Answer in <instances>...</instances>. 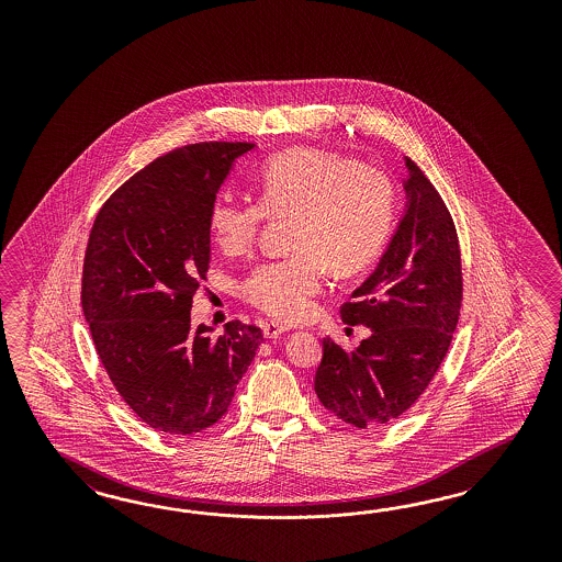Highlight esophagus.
Instances as JSON below:
<instances>
[{
  "mask_svg": "<svg viewBox=\"0 0 562 562\" xmlns=\"http://www.w3.org/2000/svg\"><path fill=\"white\" fill-rule=\"evenodd\" d=\"M289 329L286 327H282V325L278 324H266L263 325V336L268 338V340H278L280 336H284Z\"/></svg>",
  "mask_w": 562,
  "mask_h": 562,
  "instance_id": "esophagus-1",
  "label": "esophagus"
}]
</instances>
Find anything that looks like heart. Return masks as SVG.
Listing matches in <instances>:
<instances>
[{"instance_id":"obj_1","label":"heart","mask_w":562,"mask_h":562,"mask_svg":"<svg viewBox=\"0 0 562 562\" xmlns=\"http://www.w3.org/2000/svg\"><path fill=\"white\" fill-rule=\"evenodd\" d=\"M259 202L216 198L207 228L218 249L235 256L251 247L268 218H294L284 259L256 266L240 282L249 305L280 324L303 322L324 289L327 266L360 272L392 237L397 191L390 172L331 150L294 148L259 170Z\"/></svg>"}]
</instances>
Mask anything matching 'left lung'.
I'll use <instances>...</instances> for the list:
<instances>
[{"label": "left lung", "mask_w": 562, "mask_h": 562, "mask_svg": "<svg viewBox=\"0 0 562 562\" xmlns=\"http://www.w3.org/2000/svg\"><path fill=\"white\" fill-rule=\"evenodd\" d=\"M406 214L374 272L340 308L371 336L355 352L324 338L315 393L348 425L400 418L441 367L461 308L460 240L439 191L406 158Z\"/></svg>", "instance_id": "left-lung-1"}]
</instances>
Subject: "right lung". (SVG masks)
I'll return each mask as SVG.
<instances>
[{
  "label": "right lung",
  "mask_w": 562,
  "mask_h": 562,
  "mask_svg": "<svg viewBox=\"0 0 562 562\" xmlns=\"http://www.w3.org/2000/svg\"><path fill=\"white\" fill-rule=\"evenodd\" d=\"M256 144L202 142L137 170L92 224L82 308L102 367L142 423L167 435L216 425L263 334L256 325H191L210 266L207 212L240 154Z\"/></svg>",
  "instance_id": "add662e5"
}]
</instances>
